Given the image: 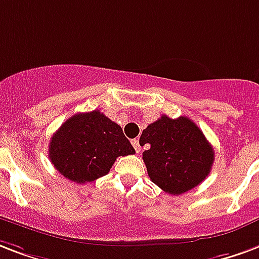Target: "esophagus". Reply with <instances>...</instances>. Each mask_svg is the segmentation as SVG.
<instances>
[{"instance_id": "1", "label": "esophagus", "mask_w": 259, "mask_h": 259, "mask_svg": "<svg viewBox=\"0 0 259 259\" xmlns=\"http://www.w3.org/2000/svg\"><path fill=\"white\" fill-rule=\"evenodd\" d=\"M132 144H133V147H135L136 152H137V154H140V151H141V147H140L139 140H133V141H132Z\"/></svg>"}]
</instances>
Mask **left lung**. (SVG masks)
<instances>
[{"label": "left lung", "instance_id": "8db88e82", "mask_svg": "<svg viewBox=\"0 0 259 259\" xmlns=\"http://www.w3.org/2000/svg\"><path fill=\"white\" fill-rule=\"evenodd\" d=\"M149 178L170 195H181L198 187L207 177L214 162V151L195 122L180 116L162 115L147 126L140 145Z\"/></svg>", "mask_w": 259, "mask_h": 259}]
</instances>
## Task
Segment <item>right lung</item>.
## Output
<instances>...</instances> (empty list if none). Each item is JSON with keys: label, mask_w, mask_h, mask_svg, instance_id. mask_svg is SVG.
<instances>
[{"label": "right lung", "mask_w": 259, "mask_h": 259, "mask_svg": "<svg viewBox=\"0 0 259 259\" xmlns=\"http://www.w3.org/2000/svg\"><path fill=\"white\" fill-rule=\"evenodd\" d=\"M135 152L119 124L97 110L72 115L49 143L53 166L61 176L78 184L103 177L118 156Z\"/></svg>", "instance_id": "add662e5"}]
</instances>
